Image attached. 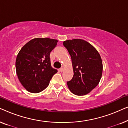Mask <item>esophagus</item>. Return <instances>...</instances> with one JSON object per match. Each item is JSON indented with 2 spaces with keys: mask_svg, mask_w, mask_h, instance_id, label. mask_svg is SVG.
Wrapping results in <instances>:
<instances>
[{
  "mask_svg": "<svg viewBox=\"0 0 128 128\" xmlns=\"http://www.w3.org/2000/svg\"><path fill=\"white\" fill-rule=\"evenodd\" d=\"M64 66H62V68H60V71L61 72H62L64 70Z\"/></svg>",
  "mask_w": 128,
  "mask_h": 128,
  "instance_id": "esophagus-1",
  "label": "esophagus"
}]
</instances>
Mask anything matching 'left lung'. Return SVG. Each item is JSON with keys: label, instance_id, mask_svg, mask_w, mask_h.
<instances>
[{"label": "left lung", "instance_id": "obj_1", "mask_svg": "<svg viewBox=\"0 0 128 128\" xmlns=\"http://www.w3.org/2000/svg\"><path fill=\"white\" fill-rule=\"evenodd\" d=\"M71 56L74 74L68 87L73 94L84 96L98 84L102 74L100 55L92 44L85 40L73 39L64 41Z\"/></svg>", "mask_w": 128, "mask_h": 128}]
</instances>
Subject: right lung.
Wrapping results in <instances>:
<instances>
[{
    "mask_svg": "<svg viewBox=\"0 0 128 128\" xmlns=\"http://www.w3.org/2000/svg\"><path fill=\"white\" fill-rule=\"evenodd\" d=\"M58 42L57 40L49 38H34L26 44L17 54L16 73L28 92L38 93L43 91L58 72L51 66L50 57Z\"/></svg>",
    "mask_w": 128,
    "mask_h": 128,
    "instance_id": "obj_1",
    "label": "right lung"
}]
</instances>
